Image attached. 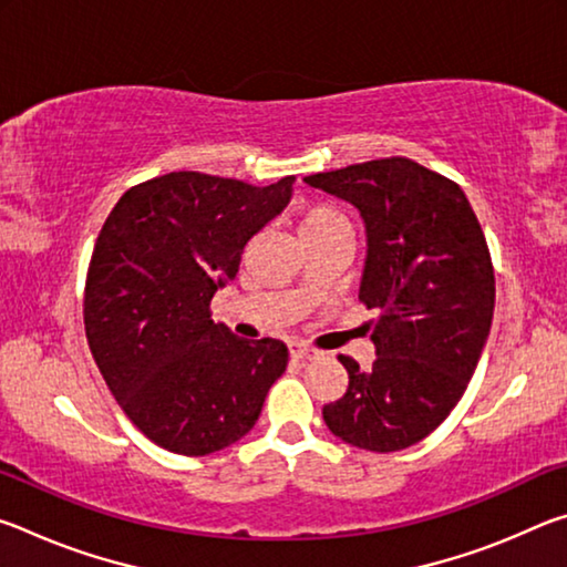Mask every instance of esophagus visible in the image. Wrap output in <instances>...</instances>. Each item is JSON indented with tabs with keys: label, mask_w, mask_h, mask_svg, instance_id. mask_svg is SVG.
Listing matches in <instances>:
<instances>
[{
	"label": "esophagus",
	"mask_w": 567,
	"mask_h": 567,
	"mask_svg": "<svg viewBox=\"0 0 567 567\" xmlns=\"http://www.w3.org/2000/svg\"><path fill=\"white\" fill-rule=\"evenodd\" d=\"M290 354L295 360H312L318 358V352H315L312 348H307V344L302 342H290Z\"/></svg>",
	"instance_id": "1"
}]
</instances>
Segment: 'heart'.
Segmentation results:
<instances>
[{"label":"heart","mask_w":567,"mask_h":567,"mask_svg":"<svg viewBox=\"0 0 567 567\" xmlns=\"http://www.w3.org/2000/svg\"><path fill=\"white\" fill-rule=\"evenodd\" d=\"M300 237H320L332 233H350V223L338 207L332 205H310L300 215V225H297Z\"/></svg>","instance_id":"heart-1"}]
</instances>
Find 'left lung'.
Instances as JSON below:
<instances>
[{"label": "left lung", "mask_w": 567, "mask_h": 567, "mask_svg": "<svg viewBox=\"0 0 567 567\" xmlns=\"http://www.w3.org/2000/svg\"><path fill=\"white\" fill-rule=\"evenodd\" d=\"M358 209L368 237L360 300L378 312L375 362L348 354V392L322 408L348 445L395 453L420 443L463 398L491 334L495 275L465 192L408 157L305 177Z\"/></svg>", "instance_id": "left-lung-1"}]
</instances>
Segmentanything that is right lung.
Returning <instances> with one entry per match:
<instances>
[{"label":"right lung","instance_id":"right-lung-1","mask_svg":"<svg viewBox=\"0 0 567 567\" xmlns=\"http://www.w3.org/2000/svg\"><path fill=\"white\" fill-rule=\"evenodd\" d=\"M292 182L169 172L124 192L102 225L84 287L92 358L127 417L169 453L209 455L245 437L287 368L285 342L237 338L209 302Z\"/></svg>","mask_w":567,"mask_h":567}]
</instances>
